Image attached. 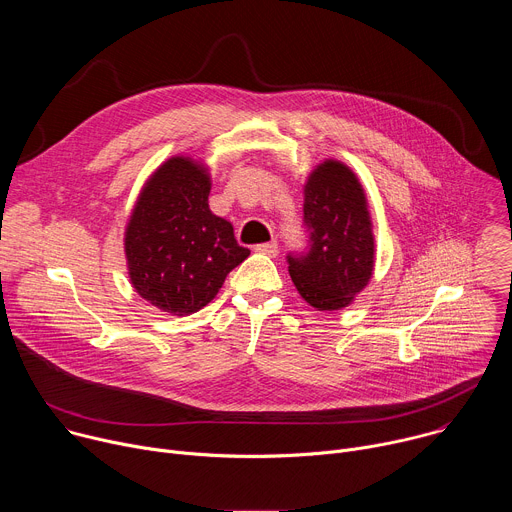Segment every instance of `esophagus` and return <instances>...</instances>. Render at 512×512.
I'll list each match as a JSON object with an SVG mask.
<instances>
[{
  "label": "esophagus",
  "instance_id": "esophagus-1",
  "mask_svg": "<svg viewBox=\"0 0 512 512\" xmlns=\"http://www.w3.org/2000/svg\"><path fill=\"white\" fill-rule=\"evenodd\" d=\"M255 253H263V255H269V257H275L277 255V243L275 241H269V243H259L253 247Z\"/></svg>",
  "mask_w": 512,
  "mask_h": 512
}]
</instances>
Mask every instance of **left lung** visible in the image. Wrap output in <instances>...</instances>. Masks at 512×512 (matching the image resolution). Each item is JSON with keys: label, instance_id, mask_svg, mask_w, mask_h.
Segmentation results:
<instances>
[{"label": "left lung", "instance_id": "left-lung-1", "mask_svg": "<svg viewBox=\"0 0 512 512\" xmlns=\"http://www.w3.org/2000/svg\"><path fill=\"white\" fill-rule=\"evenodd\" d=\"M310 251L287 257L298 294L320 312L354 304L375 271V233L358 176L340 160L320 162L304 184Z\"/></svg>", "mask_w": 512, "mask_h": 512}]
</instances>
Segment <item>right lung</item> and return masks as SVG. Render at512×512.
I'll return each mask as SVG.
<instances>
[{
	"label": "right lung",
	"mask_w": 512,
	"mask_h": 512,
	"mask_svg": "<svg viewBox=\"0 0 512 512\" xmlns=\"http://www.w3.org/2000/svg\"><path fill=\"white\" fill-rule=\"evenodd\" d=\"M210 170L192 156H172L143 182L125 225L127 275L137 294L170 316L210 304L231 269L251 251L233 225L208 208Z\"/></svg>",
	"instance_id": "right-lung-1"
}]
</instances>
